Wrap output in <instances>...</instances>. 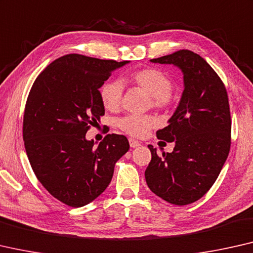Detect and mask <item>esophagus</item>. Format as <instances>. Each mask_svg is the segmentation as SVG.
<instances>
[{"mask_svg": "<svg viewBox=\"0 0 253 253\" xmlns=\"http://www.w3.org/2000/svg\"><path fill=\"white\" fill-rule=\"evenodd\" d=\"M129 145H130V148H137V146L141 145V143L134 138H129Z\"/></svg>", "mask_w": 253, "mask_h": 253, "instance_id": "obj_1", "label": "esophagus"}]
</instances>
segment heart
Segmentation results:
<instances>
[{"label":"heart","mask_w":253,"mask_h":253,"mask_svg":"<svg viewBox=\"0 0 253 253\" xmlns=\"http://www.w3.org/2000/svg\"><path fill=\"white\" fill-rule=\"evenodd\" d=\"M127 79L131 85L150 95L151 104L154 108L166 110L176 103V96L171 90V79L163 70L144 68L133 71ZM100 99L105 110L112 112L118 110L123 99L122 83L118 81L104 83L100 88ZM157 125L158 119L151 115H127L118 120L120 129L134 137L145 136L151 128Z\"/></svg>","instance_id":"1"}]
</instances>
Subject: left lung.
<instances>
[{"mask_svg": "<svg viewBox=\"0 0 253 253\" xmlns=\"http://www.w3.org/2000/svg\"><path fill=\"white\" fill-rule=\"evenodd\" d=\"M182 69L184 88L179 105L159 139L175 142L171 153H157L153 145L145 180L151 191L171 205L186 206L208 192L231 149L232 119L223 81L202 56L190 50L152 59Z\"/></svg>", "mask_w": 253, "mask_h": 253, "instance_id": "left-lung-1", "label": "left lung"}]
</instances>
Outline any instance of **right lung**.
Returning <instances> with one entry per match:
<instances>
[{
  "instance_id": "1",
  "label": "right lung",
  "mask_w": 253,
  "mask_h": 253,
  "mask_svg": "<svg viewBox=\"0 0 253 253\" xmlns=\"http://www.w3.org/2000/svg\"><path fill=\"white\" fill-rule=\"evenodd\" d=\"M127 62L67 54L45 68L30 88L22 123L26 152L37 179L67 206L78 208L99 197L129 150L124 135L108 134L97 148L85 138L104 115L99 88Z\"/></svg>"
}]
</instances>
